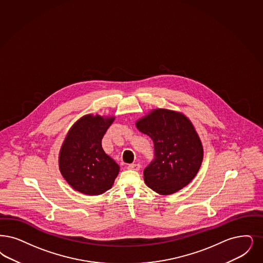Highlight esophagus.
<instances>
[{
	"instance_id": "esophagus-1",
	"label": "esophagus",
	"mask_w": 263,
	"mask_h": 263,
	"mask_svg": "<svg viewBox=\"0 0 263 263\" xmlns=\"http://www.w3.org/2000/svg\"><path fill=\"white\" fill-rule=\"evenodd\" d=\"M140 168H141V165H140L139 163H132V164H129V165H128V169H131V170L138 171Z\"/></svg>"
}]
</instances>
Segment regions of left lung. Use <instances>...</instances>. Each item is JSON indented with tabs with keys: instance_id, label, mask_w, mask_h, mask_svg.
Wrapping results in <instances>:
<instances>
[{
	"instance_id": "8db88e82",
	"label": "left lung",
	"mask_w": 263,
	"mask_h": 263,
	"mask_svg": "<svg viewBox=\"0 0 263 263\" xmlns=\"http://www.w3.org/2000/svg\"><path fill=\"white\" fill-rule=\"evenodd\" d=\"M135 124L155 146V159L144 170L147 187L159 195H171L186 187L203 158L200 136L189 118L175 110L155 108Z\"/></svg>"
}]
</instances>
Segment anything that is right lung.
<instances>
[{
  "mask_svg": "<svg viewBox=\"0 0 263 263\" xmlns=\"http://www.w3.org/2000/svg\"><path fill=\"white\" fill-rule=\"evenodd\" d=\"M115 116L89 114L79 118L63 140L59 168L72 189L87 196H98L110 189L119 165L102 147V139Z\"/></svg>",
  "mask_w": 263,
  "mask_h": 263,
  "instance_id": "right-lung-1",
  "label": "right lung"
}]
</instances>
